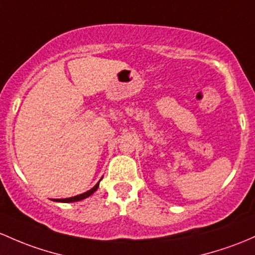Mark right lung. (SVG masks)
<instances>
[{"label": "right lung", "mask_w": 255, "mask_h": 255, "mask_svg": "<svg viewBox=\"0 0 255 255\" xmlns=\"http://www.w3.org/2000/svg\"><path fill=\"white\" fill-rule=\"evenodd\" d=\"M100 181H101V180H100ZM100 181H98L97 183H96V185L94 186V187H92L91 190L87 191V192L81 193V194H78V196H75V197H70V198L53 199V201H56V202H63V203H70V202H78V201H81V199L87 198V197H90V196H91L92 193H94V192H96V191H97L98 186H100Z\"/></svg>", "instance_id": "1"}]
</instances>
